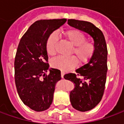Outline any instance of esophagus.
I'll return each instance as SVG.
<instances>
[{
  "label": "esophagus",
  "instance_id": "1",
  "mask_svg": "<svg viewBox=\"0 0 124 124\" xmlns=\"http://www.w3.org/2000/svg\"><path fill=\"white\" fill-rule=\"evenodd\" d=\"M61 78H63L64 75H65V72H64L63 71H61Z\"/></svg>",
  "mask_w": 124,
  "mask_h": 124
}]
</instances>
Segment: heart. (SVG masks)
Returning <instances> with one entry per match:
<instances>
[{"label":"heart","mask_w":124,"mask_h":124,"mask_svg":"<svg viewBox=\"0 0 124 124\" xmlns=\"http://www.w3.org/2000/svg\"><path fill=\"white\" fill-rule=\"evenodd\" d=\"M64 37L73 46L71 53L75 54L82 64L87 63L93 58L95 53V45L90 41L86 40V36L82 32L76 29H70L63 32ZM58 36L55 32H53L48 36L46 41V53L51 57L57 53ZM78 63L76 56L58 57L51 61V66L61 70L68 71L75 67Z\"/></svg>","instance_id":"b5f03b06"}]
</instances>
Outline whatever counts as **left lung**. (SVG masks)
Instances as JSON below:
<instances>
[{
	"instance_id": "left-lung-1",
	"label": "left lung",
	"mask_w": 124,
	"mask_h": 124,
	"mask_svg": "<svg viewBox=\"0 0 124 124\" xmlns=\"http://www.w3.org/2000/svg\"><path fill=\"white\" fill-rule=\"evenodd\" d=\"M67 22L71 26L88 34L93 38L96 48L89 62L76 70L77 74L70 73L64 76L65 80L75 84L70 95L71 105L84 112L94 108L104 94L107 72L106 41L102 31L90 22L76 19H68Z\"/></svg>"
}]
</instances>
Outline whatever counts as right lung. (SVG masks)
Listing matches in <instances>:
<instances>
[{"label":"right lung","mask_w":124,"mask_h":124,"mask_svg":"<svg viewBox=\"0 0 124 124\" xmlns=\"http://www.w3.org/2000/svg\"><path fill=\"white\" fill-rule=\"evenodd\" d=\"M66 19L38 20L21 37L15 55V82L22 102L36 111H43L52 104L61 71L48 63L46 41L51 33L66 22Z\"/></svg>","instance_id":"obj_1"}]
</instances>
